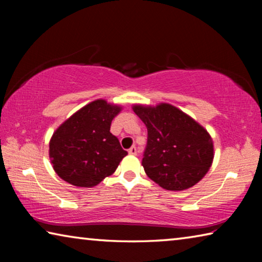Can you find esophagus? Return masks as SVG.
<instances>
[{
  "instance_id": "34e87169",
  "label": "esophagus",
  "mask_w": 262,
  "mask_h": 262,
  "mask_svg": "<svg viewBox=\"0 0 262 262\" xmlns=\"http://www.w3.org/2000/svg\"><path fill=\"white\" fill-rule=\"evenodd\" d=\"M128 154H129V155H133V156H135V155L137 154V149H136V147H132L129 150H128Z\"/></svg>"
}]
</instances>
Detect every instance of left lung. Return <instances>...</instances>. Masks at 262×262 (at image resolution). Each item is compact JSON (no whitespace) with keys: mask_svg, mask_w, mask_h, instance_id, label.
Wrapping results in <instances>:
<instances>
[{"mask_svg":"<svg viewBox=\"0 0 262 262\" xmlns=\"http://www.w3.org/2000/svg\"><path fill=\"white\" fill-rule=\"evenodd\" d=\"M132 108L148 129L142 165L149 178L167 190L198 184L214 161V143L206 128L167 103Z\"/></svg>","mask_w":262,"mask_h":262,"instance_id":"left-lung-1","label":"left lung"}]
</instances>
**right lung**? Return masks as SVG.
<instances>
[{"label": "right lung", "instance_id": "obj_1", "mask_svg": "<svg viewBox=\"0 0 262 262\" xmlns=\"http://www.w3.org/2000/svg\"><path fill=\"white\" fill-rule=\"evenodd\" d=\"M121 110L120 105L96 99L56 128L48 154L62 180L77 187H94L114 173L127 155L110 132Z\"/></svg>", "mask_w": 262, "mask_h": 262}]
</instances>
